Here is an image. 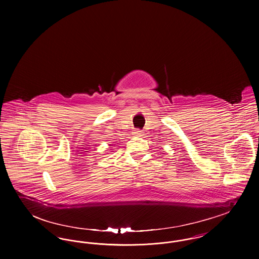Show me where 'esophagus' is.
I'll return each instance as SVG.
<instances>
[{
    "instance_id": "34e87169",
    "label": "esophagus",
    "mask_w": 259,
    "mask_h": 259,
    "mask_svg": "<svg viewBox=\"0 0 259 259\" xmlns=\"http://www.w3.org/2000/svg\"><path fill=\"white\" fill-rule=\"evenodd\" d=\"M135 134L136 135L142 136V134H143V131H142V130H140V129H136Z\"/></svg>"
}]
</instances>
